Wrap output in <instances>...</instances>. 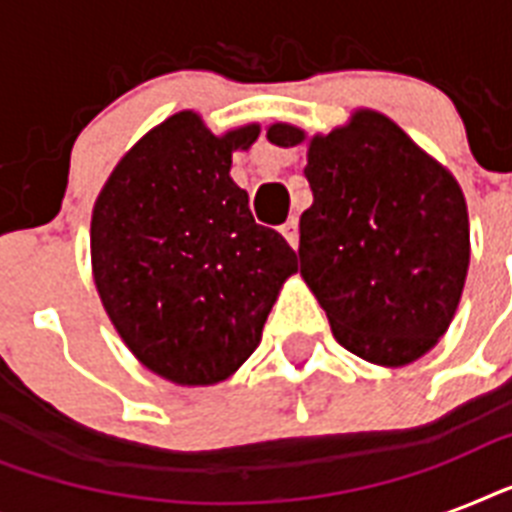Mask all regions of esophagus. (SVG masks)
<instances>
[{
  "label": "esophagus",
  "mask_w": 512,
  "mask_h": 512,
  "mask_svg": "<svg viewBox=\"0 0 512 512\" xmlns=\"http://www.w3.org/2000/svg\"><path fill=\"white\" fill-rule=\"evenodd\" d=\"M281 236L289 241V247L297 249V244H300V228H297V217H289L287 223L281 225Z\"/></svg>",
  "instance_id": "34e87169"
}]
</instances>
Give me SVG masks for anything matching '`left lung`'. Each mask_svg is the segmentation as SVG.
<instances>
[{
  "label": "left lung",
  "mask_w": 512,
  "mask_h": 512,
  "mask_svg": "<svg viewBox=\"0 0 512 512\" xmlns=\"http://www.w3.org/2000/svg\"><path fill=\"white\" fill-rule=\"evenodd\" d=\"M273 146H308L313 204L300 215V276L342 348L398 369L452 324L470 265L465 193L390 116L356 108L327 135L268 124Z\"/></svg>",
  "instance_id": "left-lung-1"
}]
</instances>
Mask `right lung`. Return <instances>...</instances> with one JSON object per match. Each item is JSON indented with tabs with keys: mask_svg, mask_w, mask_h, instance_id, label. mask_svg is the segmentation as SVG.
I'll use <instances>...</instances> for the list:
<instances>
[{
	"mask_svg": "<svg viewBox=\"0 0 512 512\" xmlns=\"http://www.w3.org/2000/svg\"><path fill=\"white\" fill-rule=\"evenodd\" d=\"M260 124L209 130L177 111L148 130L100 188L90 223L92 279L108 319L140 364L183 388L236 374L297 255L257 225L233 183V151Z\"/></svg>",
	"mask_w": 512,
	"mask_h": 512,
	"instance_id": "obj_1",
	"label": "right lung"
}]
</instances>
